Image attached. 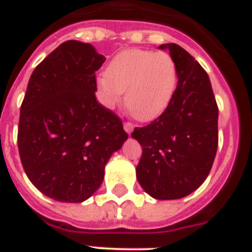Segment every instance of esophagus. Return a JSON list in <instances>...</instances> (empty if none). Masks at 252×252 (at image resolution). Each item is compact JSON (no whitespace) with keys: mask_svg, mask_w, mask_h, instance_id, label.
Instances as JSON below:
<instances>
[{"mask_svg":"<svg viewBox=\"0 0 252 252\" xmlns=\"http://www.w3.org/2000/svg\"><path fill=\"white\" fill-rule=\"evenodd\" d=\"M124 128H125V131L127 132V134H131V131L134 130V125L131 124V122H125Z\"/></svg>","mask_w":252,"mask_h":252,"instance_id":"esophagus-1","label":"esophagus"}]
</instances>
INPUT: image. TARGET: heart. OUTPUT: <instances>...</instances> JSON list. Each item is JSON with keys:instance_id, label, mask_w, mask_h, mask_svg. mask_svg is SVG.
<instances>
[{"instance_id": "obj_1", "label": "heart", "mask_w": 252, "mask_h": 252, "mask_svg": "<svg viewBox=\"0 0 252 252\" xmlns=\"http://www.w3.org/2000/svg\"><path fill=\"white\" fill-rule=\"evenodd\" d=\"M178 66L165 51L128 49L109 62L105 74L96 78V91L104 107L121 101L131 116L141 122L158 118L171 104L178 87Z\"/></svg>"}]
</instances>
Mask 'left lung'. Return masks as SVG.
<instances>
[{
  "label": "left lung",
  "mask_w": 252,
  "mask_h": 252,
  "mask_svg": "<svg viewBox=\"0 0 252 252\" xmlns=\"http://www.w3.org/2000/svg\"><path fill=\"white\" fill-rule=\"evenodd\" d=\"M168 50L178 66V87L171 104L158 118L131 136L143 153L136 178L156 199H178L194 192L206 180L218 149L219 109L206 70L176 43Z\"/></svg>",
  "instance_id": "8db88e82"
}]
</instances>
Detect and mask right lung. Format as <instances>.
Here are the masks:
<instances>
[{
    "label": "right lung",
    "mask_w": 252,
    "mask_h": 252,
    "mask_svg": "<svg viewBox=\"0 0 252 252\" xmlns=\"http://www.w3.org/2000/svg\"><path fill=\"white\" fill-rule=\"evenodd\" d=\"M105 62L90 43L66 41L36 66L20 107L18 148L32 184L59 202H84L127 134L95 97Z\"/></svg>",
    "instance_id": "1"
}]
</instances>
